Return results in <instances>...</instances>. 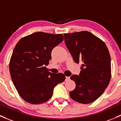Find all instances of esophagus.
Returning <instances> with one entry per match:
<instances>
[{
	"instance_id": "esophagus-1",
	"label": "esophagus",
	"mask_w": 121,
	"mask_h": 121,
	"mask_svg": "<svg viewBox=\"0 0 121 121\" xmlns=\"http://www.w3.org/2000/svg\"><path fill=\"white\" fill-rule=\"evenodd\" d=\"M70 79V77H65V81H68Z\"/></svg>"
}]
</instances>
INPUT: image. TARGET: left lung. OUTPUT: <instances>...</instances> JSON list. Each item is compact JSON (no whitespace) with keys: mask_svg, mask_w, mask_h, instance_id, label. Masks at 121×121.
Returning a JSON list of instances; mask_svg holds the SVG:
<instances>
[{"mask_svg":"<svg viewBox=\"0 0 121 121\" xmlns=\"http://www.w3.org/2000/svg\"><path fill=\"white\" fill-rule=\"evenodd\" d=\"M64 36L75 63H82L79 75L71 77L76 86L69 96L80 103L93 102L103 93L111 79V57L107 47L102 40L85 30Z\"/></svg>","mask_w":121,"mask_h":121,"instance_id":"left-lung-1","label":"left lung"}]
</instances>
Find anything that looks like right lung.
Segmentation results:
<instances>
[{
    "label": "right lung",
    "mask_w": 121,
    "mask_h": 121,
    "mask_svg": "<svg viewBox=\"0 0 121 121\" xmlns=\"http://www.w3.org/2000/svg\"><path fill=\"white\" fill-rule=\"evenodd\" d=\"M64 39L62 34L38 32L21 38L14 49L9 63L11 79L24 100L43 103L52 97L53 89L64 82L63 73H51L49 64L53 48Z\"/></svg>",
    "instance_id": "add662e5"
}]
</instances>
